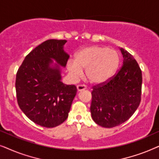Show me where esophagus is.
<instances>
[{
	"instance_id": "1",
	"label": "esophagus",
	"mask_w": 159,
	"mask_h": 159,
	"mask_svg": "<svg viewBox=\"0 0 159 159\" xmlns=\"http://www.w3.org/2000/svg\"><path fill=\"white\" fill-rule=\"evenodd\" d=\"M77 88L78 91L84 90L86 89V85H84V84H78L77 86Z\"/></svg>"
}]
</instances>
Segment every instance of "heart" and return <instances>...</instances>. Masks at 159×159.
<instances>
[{"label":"heart","instance_id":"b5f03b06","mask_svg":"<svg viewBox=\"0 0 159 159\" xmlns=\"http://www.w3.org/2000/svg\"><path fill=\"white\" fill-rule=\"evenodd\" d=\"M119 64V56L115 50L93 45L80 50L76 54L75 61L69 60L67 69L75 79L82 75V69H86V77L89 81L101 84L114 75Z\"/></svg>","mask_w":159,"mask_h":159}]
</instances>
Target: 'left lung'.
<instances>
[{"label":"left lung","instance_id":"obj_1","mask_svg":"<svg viewBox=\"0 0 159 159\" xmlns=\"http://www.w3.org/2000/svg\"><path fill=\"white\" fill-rule=\"evenodd\" d=\"M123 64L108 81L93 87L90 112L93 121L111 128L129 119L141 101L142 71L129 52L121 48Z\"/></svg>","mask_w":159,"mask_h":159}]
</instances>
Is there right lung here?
Returning a JSON list of instances; mask_svg holds the SVG:
<instances>
[{
  "mask_svg": "<svg viewBox=\"0 0 159 159\" xmlns=\"http://www.w3.org/2000/svg\"><path fill=\"white\" fill-rule=\"evenodd\" d=\"M66 40H48L27 55L16 77L19 108L30 120L47 128L57 127L68 117L77 89L61 81V69L51 68L53 58L65 67L69 56L63 46Z\"/></svg>",
  "mask_w": 159,
  "mask_h": 159,
  "instance_id": "1",
  "label": "right lung"
}]
</instances>
